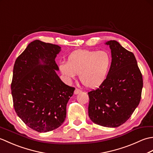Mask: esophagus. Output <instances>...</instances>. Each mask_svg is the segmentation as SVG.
Returning <instances> with one entry per match:
<instances>
[{"instance_id":"1","label":"esophagus","mask_w":153,"mask_h":153,"mask_svg":"<svg viewBox=\"0 0 153 153\" xmlns=\"http://www.w3.org/2000/svg\"><path fill=\"white\" fill-rule=\"evenodd\" d=\"M81 92H82V90H80L79 89L76 88V89H75V91H74V94H76V95H77V94H78V93H79Z\"/></svg>"}]
</instances>
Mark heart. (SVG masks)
<instances>
[{"label":"heart","instance_id":"heart-1","mask_svg":"<svg viewBox=\"0 0 153 153\" xmlns=\"http://www.w3.org/2000/svg\"><path fill=\"white\" fill-rule=\"evenodd\" d=\"M112 64V56L106 51L79 49L71 53L66 62H61L59 68L68 80L79 74L80 82L89 89L98 87L105 82Z\"/></svg>","mask_w":153,"mask_h":153}]
</instances>
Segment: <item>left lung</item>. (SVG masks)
I'll return each instance as SVG.
<instances>
[{
    "label": "left lung",
    "instance_id": "left-lung-1",
    "mask_svg": "<svg viewBox=\"0 0 153 153\" xmlns=\"http://www.w3.org/2000/svg\"><path fill=\"white\" fill-rule=\"evenodd\" d=\"M106 44L111 49V67L99 88L88 92V113L96 124L116 128L130 118L139 105L143 82L134 54L116 41Z\"/></svg>",
    "mask_w": 153,
    "mask_h": 153
}]
</instances>
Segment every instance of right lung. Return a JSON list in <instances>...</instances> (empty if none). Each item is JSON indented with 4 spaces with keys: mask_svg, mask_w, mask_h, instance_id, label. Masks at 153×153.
<instances>
[{
    "mask_svg": "<svg viewBox=\"0 0 153 153\" xmlns=\"http://www.w3.org/2000/svg\"><path fill=\"white\" fill-rule=\"evenodd\" d=\"M60 51L57 45L35 40L16 58L14 66L11 91L15 111L28 127L40 133L62 124L66 105L75 90L56 73L59 68L55 58Z\"/></svg>",
    "mask_w": 153,
    "mask_h": 153,
    "instance_id": "right-lung-1",
    "label": "right lung"
}]
</instances>
